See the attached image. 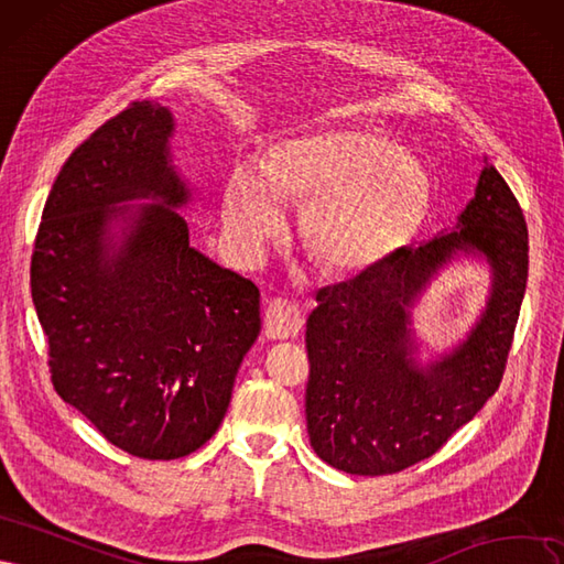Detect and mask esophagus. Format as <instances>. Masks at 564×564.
<instances>
[{"mask_svg": "<svg viewBox=\"0 0 564 564\" xmlns=\"http://www.w3.org/2000/svg\"><path fill=\"white\" fill-rule=\"evenodd\" d=\"M264 325H267L269 337H274V339L295 337L302 328L300 306L288 297H274L267 304Z\"/></svg>", "mask_w": 564, "mask_h": 564, "instance_id": "34e87169", "label": "esophagus"}]
</instances>
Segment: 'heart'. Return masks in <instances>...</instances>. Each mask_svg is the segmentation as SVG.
<instances>
[{"mask_svg": "<svg viewBox=\"0 0 564 564\" xmlns=\"http://www.w3.org/2000/svg\"><path fill=\"white\" fill-rule=\"evenodd\" d=\"M279 202L304 204L302 239L330 271L351 274L401 248L424 220L431 183L401 144L368 129H330L269 152L260 175L239 169L227 185L225 229L246 258L281 227Z\"/></svg>", "mask_w": 564, "mask_h": 564, "instance_id": "obj_1", "label": "heart"}]
</instances>
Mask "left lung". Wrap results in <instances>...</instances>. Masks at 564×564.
<instances>
[{
    "mask_svg": "<svg viewBox=\"0 0 564 564\" xmlns=\"http://www.w3.org/2000/svg\"><path fill=\"white\" fill-rule=\"evenodd\" d=\"M457 227L316 293L306 321V429L318 457L344 474L387 476L429 459L501 384L530 246L518 198L492 163ZM457 249L488 258L494 295L463 347L422 371L411 358L404 306Z\"/></svg>",
    "mask_w": 564,
    "mask_h": 564,
    "instance_id": "left-lung-1",
    "label": "left lung"
}]
</instances>
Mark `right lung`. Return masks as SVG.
Returning a JSON list of instances; mask_svg holds the SVG:
<instances>
[{
  "mask_svg": "<svg viewBox=\"0 0 564 564\" xmlns=\"http://www.w3.org/2000/svg\"><path fill=\"white\" fill-rule=\"evenodd\" d=\"M171 131L166 107L138 100L90 133L51 187L30 267L53 389L107 443L150 462L213 438L260 335L258 285L194 250L169 208L187 198ZM135 195L167 206L109 208ZM123 212L132 234L107 263L106 225Z\"/></svg>",
  "mask_w": 564,
  "mask_h": 564,
  "instance_id": "right-lung-1",
  "label": "right lung"
}]
</instances>
